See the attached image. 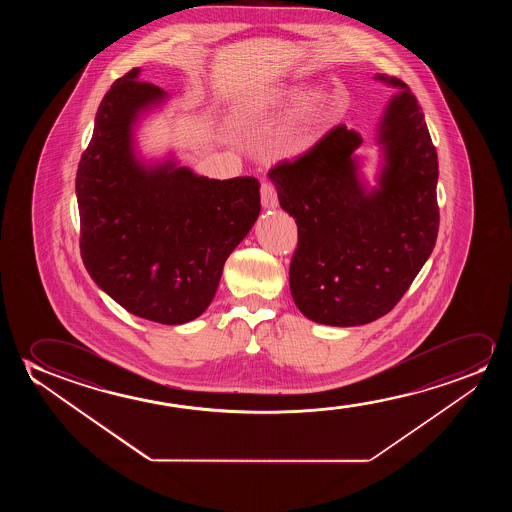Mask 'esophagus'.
Masks as SVG:
<instances>
[{"instance_id": "34e87169", "label": "esophagus", "mask_w": 512, "mask_h": 512, "mask_svg": "<svg viewBox=\"0 0 512 512\" xmlns=\"http://www.w3.org/2000/svg\"><path fill=\"white\" fill-rule=\"evenodd\" d=\"M260 201L264 208H276L278 206V192L271 182H262L260 185Z\"/></svg>"}]
</instances>
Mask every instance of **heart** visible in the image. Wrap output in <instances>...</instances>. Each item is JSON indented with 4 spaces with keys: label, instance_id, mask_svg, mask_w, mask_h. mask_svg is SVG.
<instances>
[{
    "label": "heart",
    "instance_id": "heart-1",
    "mask_svg": "<svg viewBox=\"0 0 512 512\" xmlns=\"http://www.w3.org/2000/svg\"><path fill=\"white\" fill-rule=\"evenodd\" d=\"M302 98H304V92L299 89H280L260 98L259 106L262 110H271ZM322 120V98L318 94H311L309 98L302 101L294 117L288 120L287 126L283 127L281 133L276 136L271 152L276 157H292V155L301 154L315 141L316 133L322 126Z\"/></svg>",
    "mask_w": 512,
    "mask_h": 512
}]
</instances>
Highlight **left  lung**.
<instances>
[{"instance_id":"left-lung-1","label":"left lung","mask_w":512,"mask_h":512,"mask_svg":"<svg viewBox=\"0 0 512 512\" xmlns=\"http://www.w3.org/2000/svg\"><path fill=\"white\" fill-rule=\"evenodd\" d=\"M381 120L386 166L365 192L353 152L362 134L344 124L292 161L269 169L281 208L295 218L290 290L297 308L323 325L353 327L390 313L434 250L439 232V162L420 103L402 80Z\"/></svg>"}]
</instances>
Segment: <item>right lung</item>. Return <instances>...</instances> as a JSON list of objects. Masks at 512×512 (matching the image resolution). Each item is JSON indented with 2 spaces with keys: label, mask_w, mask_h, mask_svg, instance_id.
I'll list each match as a JSON object with an SVG mask.
<instances>
[{
  "label": "right lung",
  "mask_w": 512,
  "mask_h": 512,
  "mask_svg": "<svg viewBox=\"0 0 512 512\" xmlns=\"http://www.w3.org/2000/svg\"><path fill=\"white\" fill-rule=\"evenodd\" d=\"M138 73L127 71L106 92L78 162L80 255L122 308L178 325L210 306L225 260L259 217L260 183L253 176L210 180L173 162L143 168L131 124L164 91Z\"/></svg>",
  "instance_id": "1"
}]
</instances>
